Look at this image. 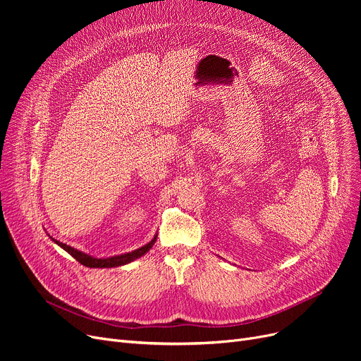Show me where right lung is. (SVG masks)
I'll return each mask as SVG.
<instances>
[{
	"instance_id": "obj_1",
	"label": "right lung",
	"mask_w": 361,
	"mask_h": 361,
	"mask_svg": "<svg viewBox=\"0 0 361 361\" xmlns=\"http://www.w3.org/2000/svg\"><path fill=\"white\" fill-rule=\"evenodd\" d=\"M157 237H158V235H155L154 238H152V241H149L147 244L143 245V247H140V249H137V250H133V252H130V253H124V255H120V256L105 257V259L93 257V256L86 255V253H83V252H80V250H75V249L70 247V245H67V244H64V243H61V241H56V240L52 238V237H51V238H52L54 243L59 244L61 249H64L68 255H71L75 260H78V262L82 263V264H85V267H87V268H116V267H121V264H127V263H130V262H133V260H136V259L142 257L145 253H147V252L152 249V245L155 244Z\"/></svg>"
}]
</instances>
